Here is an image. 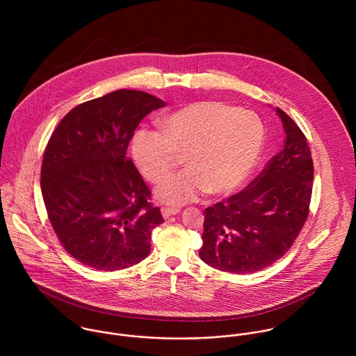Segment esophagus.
<instances>
[{
    "label": "esophagus",
    "mask_w": 356,
    "mask_h": 356,
    "mask_svg": "<svg viewBox=\"0 0 356 356\" xmlns=\"http://www.w3.org/2000/svg\"><path fill=\"white\" fill-rule=\"evenodd\" d=\"M179 208H161V215H163V218H170V216H172V215H177V213H179Z\"/></svg>",
    "instance_id": "esophagus-1"
}]
</instances>
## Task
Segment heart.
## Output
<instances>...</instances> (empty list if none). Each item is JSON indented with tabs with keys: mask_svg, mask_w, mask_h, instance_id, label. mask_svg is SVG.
<instances>
[{
	"mask_svg": "<svg viewBox=\"0 0 356 356\" xmlns=\"http://www.w3.org/2000/svg\"><path fill=\"white\" fill-rule=\"evenodd\" d=\"M264 144V127L250 111L220 102L189 104L160 122V133L138 130L131 154L141 174L160 182L185 154L188 170L163 181L156 197L182 205L204 192L225 196L238 189L254 171Z\"/></svg>",
	"mask_w": 356,
	"mask_h": 356,
	"instance_id": "obj_1",
	"label": "heart"
}]
</instances>
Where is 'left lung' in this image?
<instances>
[{
  "label": "left lung",
  "instance_id": "left-lung-1",
  "mask_svg": "<svg viewBox=\"0 0 356 356\" xmlns=\"http://www.w3.org/2000/svg\"><path fill=\"white\" fill-rule=\"evenodd\" d=\"M284 147L240 193L205 208L200 257L227 273L259 271L289 251L308 216L314 165L299 126L275 108Z\"/></svg>",
  "mask_w": 356,
  "mask_h": 356
}]
</instances>
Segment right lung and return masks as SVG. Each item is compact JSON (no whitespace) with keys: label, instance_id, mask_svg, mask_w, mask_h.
<instances>
[{"label":"right lung","instance_id":"add662e5","mask_svg":"<svg viewBox=\"0 0 356 356\" xmlns=\"http://www.w3.org/2000/svg\"><path fill=\"white\" fill-rule=\"evenodd\" d=\"M165 102L120 89L71 109L57 124L41 168V191L64 250L85 266L115 271L144 260L164 222L127 147L140 122Z\"/></svg>","mask_w":356,"mask_h":356}]
</instances>
